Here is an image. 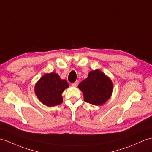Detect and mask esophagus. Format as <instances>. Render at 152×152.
<instances>
[{
	"mask_svg": "<svg viewBox=\"0 0 152 152\" xmlns=\"http://www.w3.org/2000/svg\"><path fill=\"white\" fill-rule=\"evenodd\" d=\"M78 81H75V83H72V86H74V87H77V85H78Z\"/></svg>",
	"mask_w": 152,
	"mask_h": 152,
	"instance_id": "obj_1",
	"label": "esophagus"
}]
</instances>
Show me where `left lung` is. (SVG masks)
Masks as SVG:
<instances>
[{
	"mask_svg": "<svg viewBox=\"0 0 152 152\" xmlns=\"http://www.w3.org/2000/svg\"><path fill=\"white\" fill-rule=\"evenodd\" d=\"M78 88L83 93L85 102L100 106L110 98L113 83L101 70L96 69L89 73L88 78L80 83Z\"/></svg>",
	"mask_w": 152,
	"mask_h": 152,
	"instance_id": "1",
	"label": "left lung"
}]
</instances>
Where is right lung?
I'll use <instances>...</instances> for the list:
<instances>
[{
  "label": "right lung",
  "instance_id": "right-lung-1",
  "mask_svg": "<svg viewBox=\"0 0 152 152\" xmlns=\"http://www.w3.org/2000/svg\"><path fill=\"white\" fill-rule=\"evenodd\" d=\"M69 84L55 72L46 73L36 83L35 92L39 101L47 106H55L63 101L62 94Z\"/></svg>",
  "mask_w": 152,
  "mask_h": 152
}]
</instances>
